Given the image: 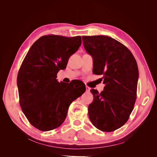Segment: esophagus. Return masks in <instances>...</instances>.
<instances>
[{"label": "esophagus", "instance_id": "esophagus-1", "mask_svg": "<svg viewBox=\"0 0 157 157\" xmlns=\"http://www.w3.org/2000/svg\"><path fill=\"white\" fill-rule=\"evenodd\" d=\"M86 92H90V87L86 86Z\"/></svg>", "mask_w": 157, "mask_h": 157}]
</instances>
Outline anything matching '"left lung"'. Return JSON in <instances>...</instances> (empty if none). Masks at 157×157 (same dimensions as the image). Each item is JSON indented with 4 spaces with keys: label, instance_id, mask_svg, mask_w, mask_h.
<instances>
[{
    "label": "left lung",
    "instance_id": "left-lung-1",
    "mask_svg": "<svg viewBox=\"0 0 157 157\" xmlns=\"http://www.w3.org/2000/svg\"><path fill=\"white\" fill-rule=\"evenodd\" d=\"M84 49L93 58V73L102 75L101 93L92 89L94 100L88 106L92 124L113 132L129 118L136 99L138 67L132 52L120 42L105 35L83 36Z\"/></svg>",
    "mask_w": 157,
    "mask_h": 157
}]
</instances>
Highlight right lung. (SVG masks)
I'll return each mask as SVG.
<instances>
[{
    "mask_svg": "<svg viewBox=\"0 0 157 157\" xmlns=\"http://www.w3.org/2000/svg\"><path fill=\"white\" fill-rule=\"evenodd\" d=\"M80 36L45 35L28 51L19 70L17 85L23 113L41 131L57 128L64 122L71 103L86 90L75 82H58L57 73L66 68L69 58L81 45Z\"/></svg>",
    "mask_w": 157,
    "mask_h": 157,
    "instance_id": "obj_1",
    "label": "right lung"
}]
</instances>
